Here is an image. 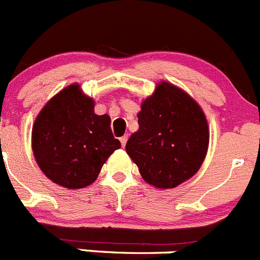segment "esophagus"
Here are the masks:
<instances>
[{"instance_id": "34e87169", "label": "esophagus", "mask_w": 260, "mask_h": 260, "mask_svg": "<svg viewBox=\"0 0 260 260\" xmlns=\"http://www.w3.org/2000/svg\"><path fill=\"white\" fill-rule=\"evenodd\" d=\"M127 141H128V136L127 135H124V136H123V137H120V143H122L123 147H124V146H125Z\"/></svg>"}]
</instances>
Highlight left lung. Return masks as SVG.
I'll list each match as a JSON object with an SVG mask.
<instances>
[{
  "mask_svg": "<svg viewBox=\"0 0 260 260\" xmlns=\"http://www.w3.org/2000/svg\"><path fill=\"white\" fill-rule=\"evenodd\" d=\"M137 132L125 151L143 180L175 188L200 170L210 142L206 115L185 91L166 81L141 104Z\"/></svg>",
  "mask_w": 260,
  "mask_h": 260,
  "instance_id": "obj_1",
  "label": "left lung"
}]
</instances>
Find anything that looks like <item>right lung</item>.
<instances>
[{
	"label": "right lung",
	"mask_w": 260,
	"mask_h": 260,
	"mask_svg": "<svg viewBox=\"0 0 260 260\" xmlns=\"http://www.w3.org/2000/svg\"><path fill=\"white\" fill-rule=\"evenodd\" d=\"M94 99L79 84L53 96L35 119L32 153L40 170L55 184L81 189L96 180L105 161L120 147L110 117L96 115Z\"/></svg>",
	"instance_id": "add662e5"
}]
</instances>
